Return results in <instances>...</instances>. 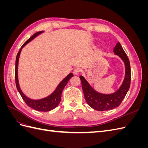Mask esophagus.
<instances>
[{
    "label": "esophagus",
    "mask_w": 148,
    "mask_h": 148,
    "mask_svg": "<svg viewBox=\"0 0 148 148\" xmlns=\"http://www.w3.org/2000/svg\"><path fill=\"white\" fill-rule=\"evenodd\" d=\"M80 72H81V69H80L79 68H75L74 70H73V73L75 75H78L79 74Z\"/></svg>",
    "instance_id": "obj_1"
}]
</instances>
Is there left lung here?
Segmentation results:
<instances>
[{"label": "left lung", "instance_id": "obj_1", "mask_svg": "<svg viewBox=\"0 0 148 148\" xmlns=\"http://www.w3.org/2000/svg\"><path fill=\"white\" fill-rule=\"evenodd\" d=\"M114 53L123 60L125 65V77L119 90L110 95H102L96 92L83 76H79L85 100L92 109L98 111L112 110L119 107L126 96L130 86L131 69L130 60L121 44L118 42L114 47Z\"/></svg>", "mask_w": 148, "mask_h": 148}]
</instances>
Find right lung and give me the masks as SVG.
I'll use <instances>...</instances> for the list:
<instances>
[{
	"label": "right lung",
	"instance_id": "add662e5",
	"mask_svg": "<svg viewBox=\"0 0 148 148\" xmlns=\"http://www.w3.org/2000/svg\"><path fill=\"white\" fill-rule=\"evenodd\" d=\"M42 33V31H39V32L36 33L34 34L30 38H29L27 41H26L22 46L21 47V49H20L19 52H18L16 57V62H15V83H16V86L18 89V91L20 92L21 97L23 98V99L25 102L28 107H31V108L38 110V111H41V112H48L51 110H53L55 109L56 107L59 105L61 101V95H62V92L63 91L64 87L66 86V84L69 81V79L73 77V73H70L67 77L62 81L59 86H57L56 90L54 91L51 95L49 96L48 97L44 98L42 99L39 100H33L29 98L26 97L23 92L21 91V89L20 88L19 84H18V60H19V57L22 48H23L26 44H27L29 42H30L31 40H33L35 37H36L39 34Z\"/></svg>",
	"mask_w": 148,
	"mask_h": 148
}]
</instances>
